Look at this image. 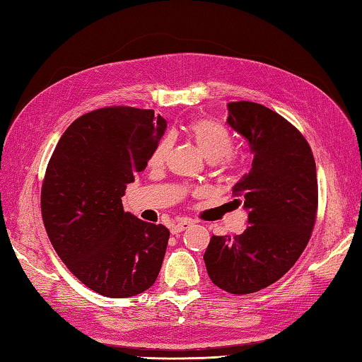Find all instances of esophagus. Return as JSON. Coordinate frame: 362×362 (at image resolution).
Listing matches in <instances>:
<instances>
[{"label":"esophagus","instance_id":"34e87169","mask_svg":"<svg viewBox=\"0 0 362 362\" xmlns=\"http://www.w3.org/2000/svg\"><path fill=\"white\" fill-rule=\"evenodd\" d=\"M191 224H193V221H191V219H179V221H175L174 224L171 226V233L173 235H179L185 228L191 227Z\"/></svg>","mask_w":362,"mask_h":362}]
</instances>
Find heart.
<instances>
[{
	"label": "heart",
	"instance_id": "1",
	"mask_svg": "<svg viewBox=\"0 0 362 362\" xmlns=\"http://www.w3.org/2000/svg\"><path fill=\"white\" fill-rule=\"evenodd\" d=\"M189 136L202 152V156L211 161L218 174L230 177L236 171V163L232 158L235 138L230 130L222 126L221 122L213 119H196L188 126ZM171 136L160 138L158 143L153 146L149 156L151 166H161L165 163L169 151H171Z\"/></svg>",
	"mask_w": 362,
	"mask_h": 362
}]
</instances>
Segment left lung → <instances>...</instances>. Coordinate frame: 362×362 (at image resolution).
<instances>
[{
  "mask_svg": "<svg viewBox=\"0 0 362 362\" xmlns=\"http://www.w3.org/2000/svg\"><path fill=\"white\" fill-rule=\"evenodd\" d=\"M227 122L253 153L250 173L233 187L249 226L233 238L213 235L204 261L218 288L243 296L271 286L302 255L317 218V174L308 141L276 112L228 103Z\"/></svg>",
  "mask_w": 362,
  "mask_h": 362,
  "instance_id": "8db88e82",
  "label": "left lung"
}]
</instances>
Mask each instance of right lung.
<instances>
[{
  "mask_svg": "<svg viewBox=\"0 0 362 362\" xmlns=\"http://www.w3.org/2000/svg\"><path fill=\"white\" fill-rule=\"evenodd\" d=\"M165 129L153 110L103 107L71 122L46 166V233L70 272L101 296L132 297L158 276L169 230L126 213L121 197Z\"/></svg>",
  "mask_w": 362,
  "mask_h": 362,
  "instance_id": "obj_1",
  "label": "right lung"
}]
</instances>
